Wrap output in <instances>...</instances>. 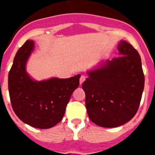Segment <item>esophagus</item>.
<instances>
[{
    "instance_id": "1",
    "label": "esophagus",
    "mask_w": 155,
    "mask_h": 155,
    "mask_svg": "<svg viewBox=\"0 0 155 155\" xmlns=\"http://www.w3.org/2000/svg\"><path fill=\"white\" fill-rule=\"evenodd\" d=\"M85 78H86V77L84 76V75H81L80 78V84H82V83L85 81Z\"/></svg>"
}]
</instances>
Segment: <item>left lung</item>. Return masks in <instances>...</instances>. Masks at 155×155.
Listing matches in <instances>:
<instances>
[{
  "instance_id": "1",
  "label": "left lung",
  "mask_w": 155,
  "mask_h": 155,
  "mask_svg": "<svg viewBox=\"0 0 155 155\" xmlns=\"http://www.w3.org/2000/svg\"><path fill=\"white\" fill-rule=\"evenodd\" d=\"M120 56L88 71L82 84L90 120L102 127H117L129 122L139 108L144 87V74L139 53L121 41Z\"/></svg>"
}]
</instances>
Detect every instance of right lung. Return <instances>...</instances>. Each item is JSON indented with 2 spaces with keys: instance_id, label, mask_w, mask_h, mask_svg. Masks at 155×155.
<instances>
[{
  "instance_id": "add662e5",
  "label": "right lung",
  "mask_w": 155,
  "mask_h": 155,
  "mask_svg": "<svg viewBox=\"0 0 155 155\" xmlns=\"http://www.w3.org/2000/svg\"><path fill=\"white\" fill-rule=\"evenodd\" d=\"M33 48V41L27 40L14 58L8 74L11 103L16 116L25 124L39 129L51 128L64 117L71 94L79 86L81 75L32 80L26 73L25 65Z\"/></svg>"
}]
</instances>
